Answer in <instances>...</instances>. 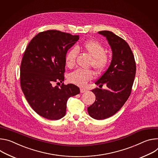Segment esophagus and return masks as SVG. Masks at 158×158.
Returning a JSON list of instances; mask_svg holds the SVG:
<instances>
[{"mask_svg": "<svg viewBox=\"0 0 158 158\" xmlns=\"http://www.w3.org/2000/svg\"><path fill=\"white\" fill-rule=\"evenodd\" d=\"M86 92V90L85 89H80V93H84Z\"/></svg>", "mask_w": 158, "mask_h": 158, "instance_id": "1", "label": "esophagus"}]
</instances>
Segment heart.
I'll list each match as a JSON object with an SVG mask.
<instances>
[{
	"label": "heart",
	"mask_w": 158,
	"mask_h": 158,
	"mask_svg": "<svg viewBox=\"0 0 158 158\" xmlns=\"http://www.w3.org/2000/svg\"><path fill=\"white\" fill-rule=\"evenodd\" d=\"M80 47H77L78 49ZM80 48L92 57V66L97 72H101L106 68L109 62V56L105 53L104 46L98 41L90 40L83 42ZM77 49L75 48L70 49L66 54L65 63L69 68H72L75 63ZM93 73L90 70L78 69L68 76V81L78 86H85L88 81L93 78Z\"/></svg>",
	"instance_id": "b5f03b06"
}]
</instances>
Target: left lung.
<instances>
[{"instance_id": "8db88e82", "label": "left lung", "mask_w": 158, "mask_h": 158, "mask_svg": "<svg viewBox=\"0 0 158 158\" xmlns=\"http://www.w3.org/2000/svg\"><path fill=\"white\" fill-rule=\"evenodd\" d=\"M98 34L106 37L112 52L111 63L107 71L95 83L107 89H95V102L87 108L89 114L97 120L107 118L116 114L130 96L135 76L136 66L132 50L127 42L111 31Z\"/></svg>"}]
</instances>
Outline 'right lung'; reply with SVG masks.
Masks as SVG:
<instances>
[{"label": "right lung", "mask_w": 158, "mask_h": 158, "mask_svg": "<svg viewBox=\"0 0 158 158\" xmlns=\"http://www.w3.org/2000/svg\"><path fill=\"white\" fill-rule=\"evenodd\" d=\"M56 30L40 32L29 43L21 65V86L32 109L49 120H59L66 114L70 97L80 94L73 84L52 85L64 81L65 56L79 40Z\"/></svg>", "instance_id": "right-lung-1"}]
</instances>
